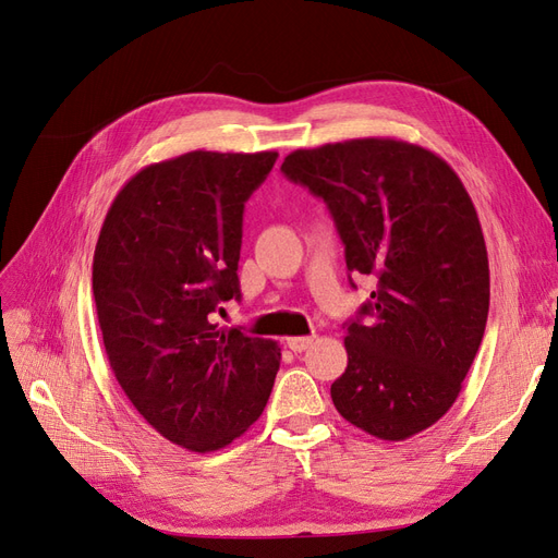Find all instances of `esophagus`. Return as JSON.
Here are the masks:
<instances>
[{
	"label": "esophagus",
	"instance_id": "obj_1",
	"mask_svg": "<svg viewBox=\"0 0 558 558\" xmlns=\"http://www.w3.org/2000/svg\"><path fill=\"white\" fill-rule=\"evenodd\" d=\"M284 343L292 352H305L315 343V336H294V338H287Z\"/></svg>",
	"mask_w": 558,
	"mask_h": 558
}]
</instances>
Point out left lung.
Wrapping results in <instances>:
<instances>
[{
  "label": "left lung",
  "instance_id": "1",
  "mask_svg": "<svg viewBox=\"0 0 558 558\" xmlns=\"http://www.w3.org/2000/svg\"><path fill=\"white\" fill-rule=\"evenodd\" d=\"M280 171L327 204L348 271L377 284L345 322L336 410L375 438L420 434L457 401L487 327L489 259L469 192L436 153L397 138L294 150Z\"/></svg>",
  "mask_w": 558,
  "mask_h": 558
}]
</instances>
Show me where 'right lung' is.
<instances>
[{
	"mask_svg": "<svg viewBox=\"0 0 558 558\" xmlns=\"http://www.w3.org/2000/svg\"><path fill=\"white\" fill-rule=\"evenodd\" d=\"M278 153L194 150L141 169L99 231L93 292L122 391L157 434L192 452L243 436L280 368L276 340L220 329L241 299L245 202Z\"/></svg>",
	"mask_w": 558,
	"mask_h": 558,
	"instance_id": "add662e5",
	"label": "right lung"
}]
</instances>
